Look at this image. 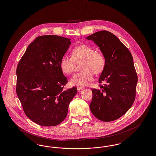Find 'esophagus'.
Masks as SVG:
<instances>
[{
  "label": "esophagus",
  "mask_w": 156,
  "mask_h": 156,
  "mask_svg": "<svg viewBox=\"0 0 156 156\" xmlns=\"http://www.w3.org/2000/svg\"><path fill=\"white\" fill-rule=\"evenodd\" d=\"M83 89H84V87H77V89L78 90H81Z\"/></svg>",
  "instance_id": "34e87169"
}]
</instances>
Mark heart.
<instances>
[{"label":"heart","mask_w":156,"mask_h":156,"mask_svg":"<svg viewBox=\"0 0 156 156\" xmlns=\"http://www.w3.org/2000/svg\"><path fill=\"white\" fill-rule=\"evenodd\" d=\"M82 61V71L73 75L70 84L73 86L83 87L94 80V73L101 74L105 66L106 59L104 54L95 51L88 45L81 44L76 46L72 51V56L64 54L61 58L59 66L61 71L66 74H70L74 70L75 62Z\"/></svg>","instance_id":"1"}]
</instances>
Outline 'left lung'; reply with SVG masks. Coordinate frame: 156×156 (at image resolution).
I'll return each mask as SVG.
<instances>
[{
  "mask_svg": "<svg viewBox=\"0 0 156 156\" xmlns=\"http://www.w3.org/2000/svg\"><path fill=\"white\" fill-rule=\"evenodd\" d=\"M99 47L106 59L99 82L92 89L90 109L97 119L111 122L119 119L132 106L136 97L137 76L133 57L128 48L111 32L103 30L87 37Z\"/></svg>",
  "mask_w": 156,
  "mask_h": 156,
  "instance_id": "8db88e82",
  "label": "left lung"
}]
</instances>
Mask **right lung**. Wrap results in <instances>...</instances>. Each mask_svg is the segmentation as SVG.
<instances>
[{
	"instance_id": "right-lung-1",
	"label": "right lung",
	"mask_w": 156,
	"mask_h": 156,
	"mask_svg": "<svg viewBox=\"0 0 156 156\" xmlns=\"http://www.w3.org/2000/svg\"><path fill=\"white\" fill-rule=\"evenodd\" d=\"M71 39L54 35L37 37L29 45L16 69V93L23 111L43 126L59 125L66 118L76 87L66 90L67 78L61 69V57Z\"/></svg>"
}]
</instances>
